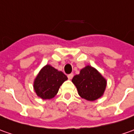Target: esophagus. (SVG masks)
Returning <instances> with one entry per match:
<instances>
[{
	"label": "esophagus",
	"mask_w": 134,
	"mask_h": 134,
	"mask_svg": "<svg viewBox=\"0 0 134 134\" xmlns=\"http://www.w3.org/2000/svg\"><path fill=\"white\" fill-rule=\"evenodd\" d=\"M67 77H68V79H72V77H73V73H70V74H69L68 75H67Z\"/></svg>",
	"instance_id": "obj_1"
}]
</instances>
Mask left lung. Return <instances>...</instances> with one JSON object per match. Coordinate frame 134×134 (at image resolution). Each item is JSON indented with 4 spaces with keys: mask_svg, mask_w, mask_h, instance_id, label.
I'll return each instance as SVG.
<instances>
[{
    "mask_svg": "<svg viewBox=\"0 0 134 134\" xmlns=\"http://www.w3.org/2000/svg\"><path fill=\"white\" fill-rule=\"evenodd\" d=\"M79 94L89 101H94L103 95L107 85L106 79L94 67L87 65L72 79Z\"/></svg>",
    "mask_w": 134,
    "mask_h": 134,
    "instance_id": "8db88e82",
    "label": "left lung"
}]
</instances>
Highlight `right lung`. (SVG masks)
I'll list each match as a JSON object with an SVG mask.
<instances>
[{"mask_svg": "<svg viewBox=\"0 0 134 134\" xmlns=\"http://www.w3.org/2000/svg\"><path fill=\"white\" fill-rule=\"evenodd\" d=\"M67 77L50 64L42 67L34 81V90L36 95L43 100H50L58 93L60 86Z\"/></svg>", "mask_w": 134, "mask_h": 134, "instance_id": "1", "label": "right lung"}]
</instances>
